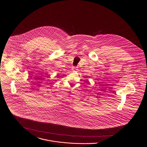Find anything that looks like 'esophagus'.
Listing matches in <instances>:
<instances>
[{
    "instance_id": "34e87169",
    "label": "esophagus",
    "mask_w": 147,
    "mask_h": 147,
    "mask_svg": "<svg viewBox=\"0 0 147 147\" xmlns=\"http://www.w3.org/2000/svg\"><path fill=\"white\" fill-rule=\"evenodd\" d=\"M78 67H72V70L73 71H76L78 70Z\"/></svg>"
}]
</instances>
